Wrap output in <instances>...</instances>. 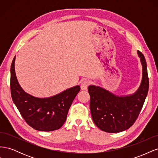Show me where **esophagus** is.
Listing matches in <instances>:
<instances>
[{
	"instance_id": "34e87169",
	"label": "esophagus",
	"mask_w": 158,
	"mask_h": 158,
	"mask_svg": "<svg viewBox=\"0 0 158 158\" xmlns=\"http://www.w3.org/2000/svg\"><path fill=\"white\" fill-rule=\"evenodd\" d=\"M89 84V82H88V81H86V80L84 81V82H82V84H81V85H80L81 89H82V90H86L88 89Z\"/></svg>"
}]
</instances>
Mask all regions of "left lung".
Masks as SVG:
<instances>
[{"mask_svg": "<svg viewBox=\"0 0 158 158\" xmlns=\"http://www.w3.org/2000/svg\"><path fill=\"white\" fill-rule=\"evenodd\" d=\"M143 68L140 88L130 96L118 97L108 91L89 85L90 111L93 121L102 131L116 133L127 130L138 118L144 103L149 88V78L145 57L138 51Z\"/></svg>", "mask_w": 158, "mask_h": 158, "instance_id": "obj_1", "label": "left lung"}]
</instances>
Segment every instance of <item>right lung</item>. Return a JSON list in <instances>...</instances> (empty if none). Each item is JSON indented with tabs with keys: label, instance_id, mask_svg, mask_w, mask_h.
Listing matches in <instances>:
<instances>
[{
	"label": "right lung",
	"instance_id": "add662e5",
	"mask_svg": "<svg viewBox=\"0 0 158 158\" xmlns=\"http://www.w3.org/2000/svg\"><path fill=\"white\" fill-rule=\"evenodd\" d=\"M14 57L10 69L12 101L25 121L40 131H53L64 123L68 111L80 87L76 85L48 98H37L26 93L19 85L14 69Z\"/></svg>",
	"mask_w": 158,
	"mask_h": 158
}]
</instances>
